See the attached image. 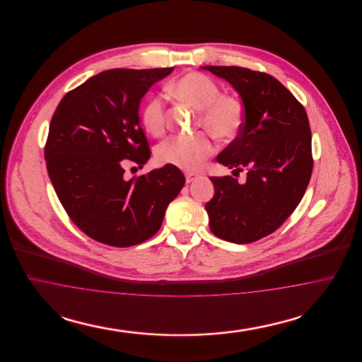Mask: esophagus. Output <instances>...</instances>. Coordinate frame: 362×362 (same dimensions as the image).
Returning <instances> with one entry per match:
<instances>
[{
	"label": "esophagus",
	"instance_id": "1",
	"mask_svg": "<svg viewBox=\"0 0 362 362\" xmlns=\"http://www.w3.org/2000/svg\"><path fill=\"white\" fill-rule=\"evenodd\" d=\"M199 177V175L195 173H186V183H192L194 180H197Z\"/></svg>",
	"mask_w": 362,
	"mask_h": 362
}]
</instances>
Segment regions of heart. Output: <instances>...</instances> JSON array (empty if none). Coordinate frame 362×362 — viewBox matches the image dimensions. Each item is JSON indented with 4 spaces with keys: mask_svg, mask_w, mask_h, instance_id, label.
Instances as JSON below:
<instances>
[{
    "mask_svg": "<svg viewBox=\"0 0 362 362\" xmlns=\"http://www.w3.org/2000/svg\"><path fill=\"white\" fill-rule=\"evenodd\" d=\"M180 100L199 110L198 126L214 137L229 139L239 134L244 124V105L232 95H223L218 84L206 74L191 71L170 86ZM145 130L160 137L165 130V100L163 95L151 96L141 114ZM213 152L210 137L201 133L192 137H171L161 142L156 156L158 161L186 171L198 170Z\"/></svg>",
    "mask_w": 362,
    "mask_h": 362,
    "instance_id": "heart-1",
    "label": "heart"
}]
</instances>
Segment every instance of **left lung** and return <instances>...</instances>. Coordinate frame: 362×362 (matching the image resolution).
<instances>
[{
    "mask_svg": "<svg viewBox=\"0 0 362 362\" xmlns=\"http://www.w3.org/2000/svg\"><path fill=\"white\" fill-rule=\"evenodd\" d=\"M224 78L240 95L244 124L217 156L240 173L211 176L214 197L206 204L210 230L223 240L247 244L273 233L300 204L313 160L307 112L292 93L267 73L239 66H202Z\"/></svg>",
    "mask_w": 362,
    "mask_h": 362,
    "instance_id": "obj_1",
    "label": "left lung"
}]
</instances>
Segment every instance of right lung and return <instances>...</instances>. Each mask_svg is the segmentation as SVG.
I'll list each match as a JSON object with an SVG mask.
<instances>
[{"instance_id": "add662e5", "label": "right lung", "mask_w": 362, "mask_h": 362, "mask_svg": "<svg viewBox=\"0 0 362 362\" xmlns=\"http://www.w3.org/2000/svg\"><path fill=\"white\" fill-rule=\"evenodd\" d=\"M173 70H105L68 92L52 115L47 173L70 220L93 240L130 247L151 239L186 183L171 164L124 176V165L142 168L151 157L141 99Z\"/></svg>"}]
</instances>
